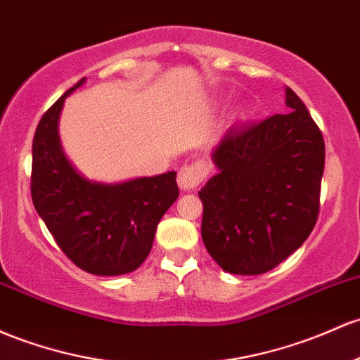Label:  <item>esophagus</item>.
<instances>
[{"instance_id": "esophagus-1", "label": "esophagus", "mask_w": 360, "mask_h": 360, "mask_svg": "<svg viewBox=\"0 0 360 360\" xmlns=\"http://www.w3.org/2000/svg\"><path fill=\"white\" fill-rule=\"evenodd\" d=\"M207 174L208 165L203 160L191 162V164L183 165L179 169V172H177V184L184 191H191V189H195L207 177Z\"/></svg>"}]
</instances>
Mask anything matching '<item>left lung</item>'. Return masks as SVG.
I'll return each instance as SVG.
<instances>
[{
  "label": "left lung",
  "mask_w": 360,
  "mask_h": 360,
  "mask_svg": "<svg viewBox=\"0 0 360 360\" xmlns=\"http://www.w3.org/2000/svg\"><path fill=\"white\" fill-rule=\"evenodd\" d=\"M287 105V114L231 128L212 153L219 174L198 193L201 238L229 274L274 270L318 220L325 140L292 89Z\"/></svg>",
  "instance_id": "8db88e82"
}]
</instances>
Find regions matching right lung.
I'll return each instance as SVG.
<instances>
[{
  "label": "right lung",
  "instance_id": "obj_1",
  "mask_svg": "<svg viewBox=\"0 0 360 360\" xmlns=\"http://www.w3.org/2000/svg\"><path fill=\"white\" fill-rule=\"evenodd\" d=\"M46 110L32 143L30 193L34 207L59 250L94 275H124L147 259L157 224L179 196L176 172L122 184L84 179L63 155L58 121L68 94Z\"/></svg>",
  "mask_w": 360,
  "mask_h": 360
}]
</instances>
